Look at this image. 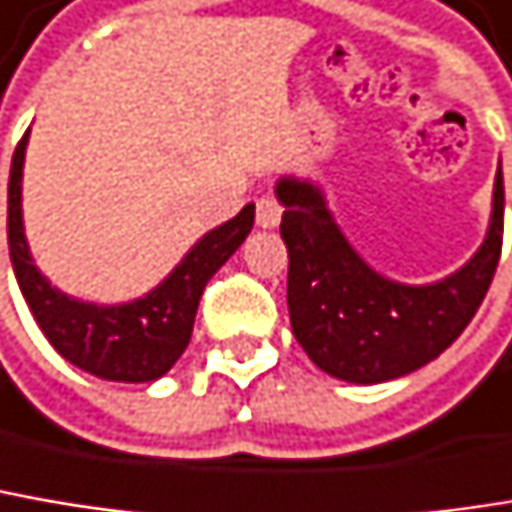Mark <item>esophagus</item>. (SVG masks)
<instances>
[{"label":"esophagus","mask_w":512,"mask_h":512,"mask_svg":"<svg viewBox=\"0 0 512 512\" xmlns=\"http://www.w3.org/2000/svg\"><path fill=\"white\" fill-rule=\"evenodd\" d=\"M281 213H284V208L278 205L275 196H260L257 199V225L260 228H275L281 222Z\"/></svg>","instance_id":"esophagus-1"}]
</instances>
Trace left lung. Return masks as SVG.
<instances>
[{"label":"left lung","mask_w":512,"mask_h":512,"mask_svg":"<svg viewBox=\"0 0 512 512\" xmlns=\"http://www.w3.org/2000/svg\"><path fill=\"white\" fill-rule=\"evenodd\" d=\"M290 325L307 357L351 384H381L431 363L472 322L487 296L504 237V178L495 172L492 219L475 257L437 284L410 287L366 266L337 228L319 187L281 178Z\"/></svg>","instance_id":"1"}]
</instances>
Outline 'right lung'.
<instances>
[{
	"instance_id": "1",
	"label": "right lung",
	"mask_w": 512,
	"mask_h": 512,
	"mask_svg": "<svg viewBox=\"0 0 512 512\" xmlns=\"http://www.w3.org/2000/svg\"><path fill=\"white\" fill-rule=\"evenodd\" d=\"M25 143L28 131L17 143L8 178V249L17 284L40 331L61 357L96 378L125 384L161 378L190 343L199 299L213 272L249 237L255 205H246L234 219L208 231L149 296L114 307L78 302L55 290L28 252L23 231Z\"/></svg>"
}]
</instances>
